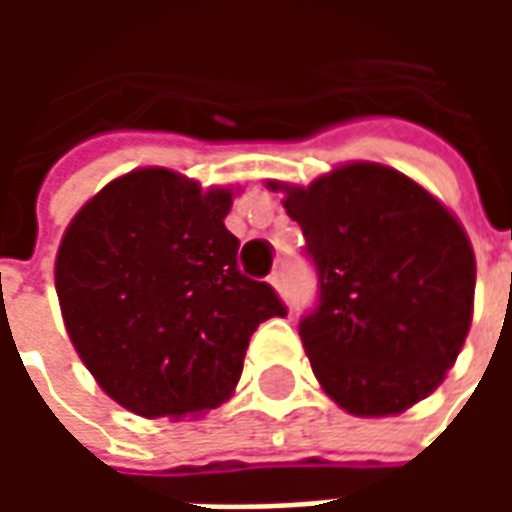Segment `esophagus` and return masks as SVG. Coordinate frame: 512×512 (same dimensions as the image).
Instances as JSON below:
<instances>
[{
    "instance_id": "obj_1",
    "label": "esophagus",
    "mask_w": 512,
    "mask_h": 512,
    "mask_svg": "<svg viewBox=\"0 0 512 512\" xmlns=\"http://www.w3.org/2000/svg\"><path fill=\"white\" fill-rule=\"evenodd\" d=\"M268 282L274 285V290H277L279 296H285V277H282V271H274V274L268 277Z\"/></svg>"
}]
</instances>
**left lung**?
<instances>
[{"label":"left lung","mask_w":512,"mask_h":512,"mask_svg":"<svg viewBox=\"0 0 512 512\" xmlns=\"http://www.w3.org/2000/svg\"><path fill=\"white\" fill-rule=\"evenodd\" d=\"M285 211L307 238L318 307L299 323L312 373L356 417L400 414L444 381L472 326L474 252L458 219L403 172L345 164Z\"/></svg>","instance_id":"1"}]
</instances>
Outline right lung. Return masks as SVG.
Here are the masks:
<instances>
[{"label":"right lung","mask_w":512,"mask_h":512,"mask_svg":"<svg viewBox=\"0 0 512 512\" xmlns=\"http://www.w3.org/2000/svg\"><path fill=\"white\" fill-rule=\"evenodd\" d=\"M230 205V189L136 169L65 230L54 285L68 337L106 395L139 417L219 406L257 326L288 315L268 282L238 271Z\"/></svg>","instance_id":"1"}]
</instances>
